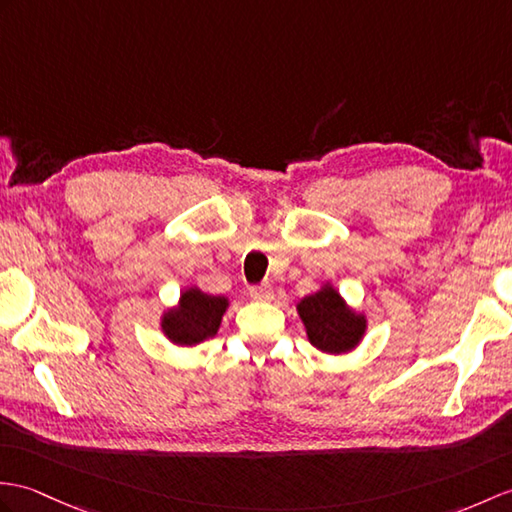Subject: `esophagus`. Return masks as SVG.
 <instances>
[{"label": "esophagus", "instance_id": "esophagus-1", "mask_svg": "<svg viewBox=\"0 0 512 512\" xmlns=\"http://www.w3.org/2000/svg\"><path fill=\"white\" fill-rule=\"evenodd\" d=\"M251 299L272 301V299H275V292H272L270 285H255V288H251Z\"/></svg>", "mask_w": 512, "mask_h": 512}]
</instances>
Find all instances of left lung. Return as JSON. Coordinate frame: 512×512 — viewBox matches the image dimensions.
<instances>
[{"mask_svg":"<svg viewBox=\"0 0 512 512\" xmlns=\"http://www.w3.org/2000/svg\"><path fill=\"white\" fill-rule=\"evenodd\" d=\"M296 312L305 327L307 340L320 353L347 355L360 347L366 336V314L351 307L331 281L296 303Z\"/></svg>","mask_w":512,"mask_h":512,"instance_id":"obj_1","label":"left lung"}]
</instances>
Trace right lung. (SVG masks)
<instances>
[{"mask_svg": "<svg viewBox=\"0 0 512 512\" xmlns=\"http://www.w3.org/2000/svg\"><path fill=\"white\" fill-rule=\"evenodd\" d=\"M231 301L227 296L207 294L196 285L185 288L178 303L163 310L161 331L174 347L189 349L218 334L222 316L227 314Z\"/></svg>", "mask_w": 512, "mask_h": 512, "instance_id": "right-lung-1", "label": "right lung"}]
</instances>
